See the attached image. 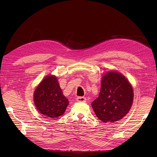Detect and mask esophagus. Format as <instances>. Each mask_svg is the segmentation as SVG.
Masks as SVG:
<instances>
[{
  "mask_svg": "<svg viewBox=\"0 0 157 157\" xmlns=\"http://www.w3.org/2000/svg\"><path fill=\"white\" fill-rule=\"evenodd\" d=\"M77 101L78 102H86V99L84 97H77Z\"/></svg>",
  "mask_w": 157,
  "mask_h": 157,
  "instance_id": "34e87169",
  "label": "esophagus"
}]
</instances>
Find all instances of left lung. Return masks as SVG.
I'll list each match as a JSON object with an SVG mask.
<instances>
[{"label":"left lung","mask_w":157,"mask_h":157,"mask_svg":"<svg viewBox=\"0 0 157 157\" xmlns=\"http://www.w3.org/2000/svg\"><path fill=\"white\" fill-rule=\"evenodd\" d=\"M133 99L132 86L124 76L109 71L103 76L99 97L92 103V106L99 120L115 122L129 112Z\"/></svg>","instance_id":"1"}]
</instances>
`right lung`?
I'll return each mask as SVG.
<instances>
[{"instance_id":"add662e5","label":"right lung","mask_w":157,"mask_h":157,"mask_svg":"<svg viewBox=\"0 0 157 157\" xmlns=\"http://www.w3.org/2000/svg\"><path fill=\"white\" fill-rule=\"evenodd\" d=\"M34 102L40 114L52 119L62 115L69 105L54 75L46 76L39 84L34 92Z\"/></svg>"}]
</instances>
